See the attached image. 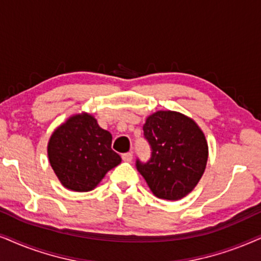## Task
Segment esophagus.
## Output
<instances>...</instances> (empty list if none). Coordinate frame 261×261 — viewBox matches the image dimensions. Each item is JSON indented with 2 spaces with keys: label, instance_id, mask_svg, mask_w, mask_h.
<instances>
[{
  "label": "esophagus",
  "instance_id": "34e87169",
  "mask_svg": "<svg viewBox=\"0 0 261 261\" xmlns=\"http://www.w3.org/2000/svg\"><path fill=\"white\" fill-rule=\"evenodd\" d=\"M121 159H123L124 161H131L133 160V153H130V151H128V153L121 154Z\"/></svg>",
  "mask_w": 261,
  "mask_h": 261
}]
</instances>
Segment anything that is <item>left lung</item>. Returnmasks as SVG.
<instances>
[{"label":"left lung","instance_id":"obj_1","mask_svg":"<svg viewBox=\"0 0 261 261\" xmlns=\"http://www.w3.org/2000/svg\"><path fill=\"white\" fill-rule=\"evenodd\" d=\"M143 135L150 146L147 161L136 159V169L164 200H179L199 183L206 169L208 147L195 121L172 111L147 118Z\"/></svg>","mask_w":261,"mask_h":261}]
</instances>
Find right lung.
I'll return each instance as SVG.
<instances>
[{
    "mask_svg": "<svg viewBox=\"0 0 261 261\" xmlns=\"http://www.w3.org/2000/svg\"><path fill=\"white\" fill-rule=\"evenodd\" d=\"M112 135L89 114H77L58 127L48 144L50 165L62 186L92 190L121 158L111 148Z\"/></svg>",
    "mask_w": 261,
    "mask_h": 261,
    "instance_id": "add662e5",
    "label": "right lung"
}]
</instances>
